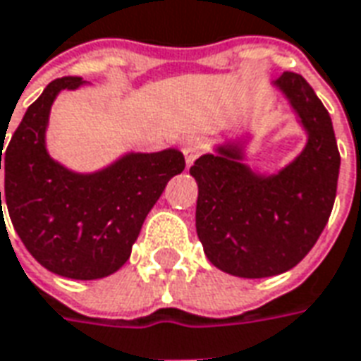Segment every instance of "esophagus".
Segmentation results:
<instances>
[{
    "instance_id": "1",
    "label": "esophagus",
    "mask_w": 361,
    "mask_h": 361,
    "mask_svg": "<svg viewBox=\"0 0 361 361\" xmlns=\"http://www.w3.org/2000/svg\"><path fill=\"white\" fill-rule=\"evenodd\" d=\"M183 153H185L186 165H192L194 161L204 153V142H202L200 137H188L183 144Z\"/></svg>"
}]
</instances>
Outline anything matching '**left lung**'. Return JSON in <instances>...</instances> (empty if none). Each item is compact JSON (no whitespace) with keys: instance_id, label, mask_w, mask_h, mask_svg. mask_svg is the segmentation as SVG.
<instances>
[{"instance_id":"8db88e82","label":"left lung","mask_w":361,"mask_h":361,"mask_svg":"<svg viewBox=\"0 0 361 361\" xmlns=\"http://www.w3.org/2000/svg\"><path fill=\"white\" fill-rule=\"evenodd\" d=\"M309 132L298 159L274 176L245 167L237 147L202 155L190 175L198 183L196 233L209 262L239 278H268L299 264L331 217L340 153L329 112L305 79L283 71L276 81Z\"/></svg>"}]
</instances>
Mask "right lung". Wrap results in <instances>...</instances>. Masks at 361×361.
<instances>
[{"instance_id": "right-lung-1", "label": "right lung", "mask_w": 361, "mask_h": 361, "mask_svg": "<svg viewBox=\"0 0 361 361\" xmlns=\"http://www.w3.org/2000/svg\"><path fill=\"white\" fill-rule=\"evenodd\" d=\"M81 83L75 75L48 83L27 109L5 153L1 145L5 202L23 245L46 270L97 280L130 258L145 216L186 163L176 149L132 153L101 173L75 175L50 159L44 147L50 106L62 89Z\"/></svg>"}]
</instances>
